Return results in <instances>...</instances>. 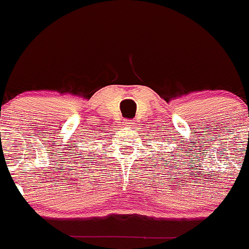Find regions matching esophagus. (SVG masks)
Returning a JSON list of instances; mask_svg holds the SVG:
<instances>
[{
  "mask_svg": "<svg viewBox=\"0 0 249 249\" xmlns=\"http://www.w3.org/2000/svg\"><path fill=\"white\" fill-rule=\"evenodd\" d=\"M124 125H130V124H132V122H130L129 120H124Z\"/></svg>",
  "mask_w": 249,
  "mask_h": 249,
  "instance_id": "34e87169",
  "label": "esophagus"
}]
</instances>
